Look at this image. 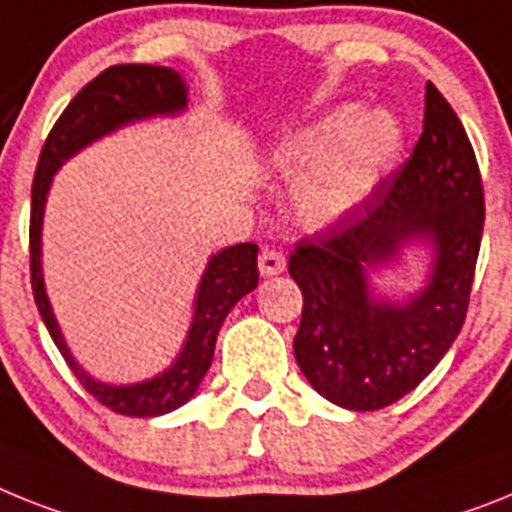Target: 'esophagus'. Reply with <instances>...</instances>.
Returning a JSON list of instances; mask_svg holds the SVG:
<instances>
[{
  "label": "esophagus",
  "mask_w": 512,
  "mask_h": 512,
  "mask_svg": "<svg viewBox=\"0 0 512 512\" xmlns=\"http://www.w3.org/2000/svg\"><path fill=\"white\" fill-rule=\"evenodd\" d=\"M285 266H287L285 253L277 251V248H264V251L259 253V272L264 274V277L282 274L285 272Z\"/></svg>",
  "instance_id": "esophagus-1"
}]
</instances>
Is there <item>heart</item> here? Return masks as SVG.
Masks as SVG:
<instances>
[{
  "instance_id": "b5f03b06",
  "label": "heart",
  "mask_w": 512,
  "mask_h": 512,
  "mask_svg": "<svg viewBox=\"0 0 512 512\" xmlns=\"http://www.w3.org/2000/svg\"><path fill=\"white\" fill-rule=\"evenodd\" d=\"M404 131L386 111L342 106L316 124L295 131L274 157L282 168H303L295 191L300 214L326 225L360 207L381 181L383 170L401 150Z\"/></svg>"
}]
</instances>
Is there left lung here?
Here are the masks:
<instances>
[{"instance_id": "left-lung-1", "label": "left lung", "mask_w": 512, "mask_h": 512, "mask_svg": "<svg viewBox=\"0 0 512 512\" xmlns=\"http://www.w3.org/2000/svg\"><path fill=\"white\" fill-rule=\"evenodd\" d=\"M484 227L474 147L451 103L427 82L412 157L331 230L300 240L290 277L303 292L295 360L331 404L375 412L425 381L469 310ZM412 239L436 251L431 282L404 304L369 295L367 272Z\"/></svg>"}]
</instances>
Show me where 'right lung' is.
Masks as SVG:
<instances>
[{
  "label": "right lung",
  "instance_id": "obj_1",
  "mask_svg": "<svg viewBox=\"0 0 512 512\" xmlns=\"http://www.w3.org/2000/svg\"><path fill=\"white\" fill-rule=\"evenodd\" d=\"M186 108V85L181 74L170 67L152 64H116L87 82L72 103L64 108L54 129L48 131L41 157H38L36 178H33V199H30V285L36 298L38 313L46 323L48 334L67 360L69 370L77 375L90 396L108 406L111 412L126 417H160L191 399L212 365L214 342L220 334L222 321L243 295L259 285V246L238 243L225 251L214 253L196 292L194 321L178 360L165 373L137 386H108L85 373L69 352L59 331L54 310L46 298L41 272V222L46 194L56 170L67 163L74 152H80L95 139L106 137L119 126L150 116H170Z\"/></svg>",
  "mask_w": 512,
  "mask_h": 512
}]
</instances>
